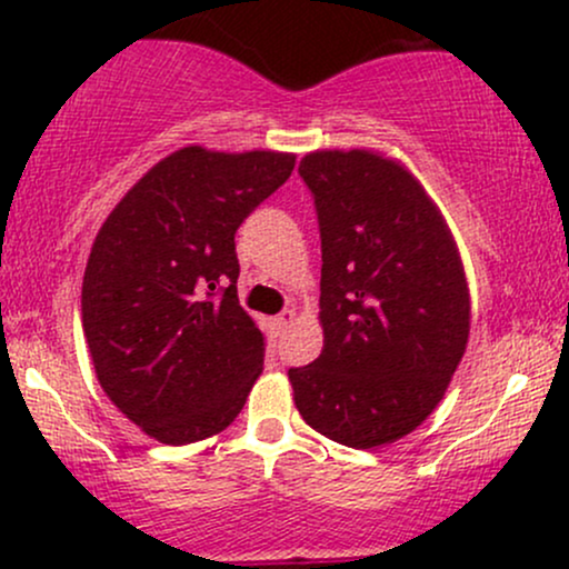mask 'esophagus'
Instances as JSON below:
<instances>
[{"mask_svg":"<svg viewBox=\"0 0 569 569\" xmlns=\"http://www.w3.org/2000/svg\"><path fill=\"white\" fill-rule=\"evenodd\" d=\"M293 318H297V312H293V310H283L278 318H272V329H276L278 335H283V331L289 329V326L293 323Z\"/></svg>","mask_w":569,"mask_h":569,"instance_id":"1","label":"esophagus"}]
</instances>
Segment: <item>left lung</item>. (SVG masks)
<instances>
[{
    "label": "left lung",
    "mask_w": 569,
    "mask_h": 569,
    "mask_svg": "<svg viewBox=\"0 0 569 569\" xmlns=\"http://www.w3.org/2000/svg\"><path fill=\"white\" fill-rule=\"evenodd\" d=\"M321 227L323 350L289 369L312 430L352 449L411 433L466 356L471 293L439 206L401 160L316 149L299 162Z\"/></svg>",
    "instance_id": "obj_1"
}]
</instances>
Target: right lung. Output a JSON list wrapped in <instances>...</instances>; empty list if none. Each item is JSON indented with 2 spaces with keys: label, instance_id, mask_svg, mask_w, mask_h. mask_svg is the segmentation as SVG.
Masks as SVG:
<instances>
[{
  "label": "right lung",
  "instance_id": "right-lung-1",
  "mask_svg": "<svg viewBox=\"0 0 569 569\" xmlns=\"http://www.w3.org/2000/svg\"><path fill=\"white\" fill-rule=\"evenodd\" d=\"M297 154L192 143L154 162L98 230L82 331L103 393L160 443L224 430L262 375L264 335L238 302L234 232Z\"/></svg>",
  "mask_w": 569,
  "mask_h": 569
}]
</instances>
